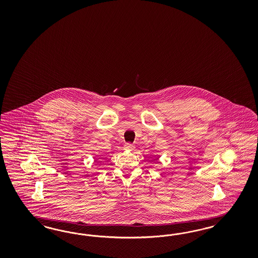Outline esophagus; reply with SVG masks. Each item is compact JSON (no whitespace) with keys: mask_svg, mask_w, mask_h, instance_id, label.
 Wrapping results in <instances>:
<instances>
[{"mask_svg":"<svg viewBox=\"0 0 258 258\" xmlns=\"http://www.w3.org/2000/svg\"><path fill=\"white\" fill-rule=\"evenodd\" d=\"M124 148H125V149H126V150H133V149H135V147L133 146V144H131V143H125Z\"/></svg>","mask_w":258,"mask_h":258,"instance_id":"1","label":"esophagus"}]
</instances>
